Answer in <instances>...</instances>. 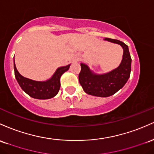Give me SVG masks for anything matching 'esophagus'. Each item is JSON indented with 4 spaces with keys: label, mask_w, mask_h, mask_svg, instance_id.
I'll list each match as a JSON object with an SVG mask.
<instances>
[{
    "label": "esophagus",
    "mask_w": 154,
    "mask_h": 154,
    "mask_svg": "<svg viewBox=\"0 0 154 154\" xmlns=\"http://www.w3.org/2000/svg\"><path fill=\"white\" fill-rule=\"evenodd\" d=\"M79 60H80V59H79V57H76V58H75V61H79Z\"/></svg>",
    "instance_id": "esophagus-1"
}]
</instances>
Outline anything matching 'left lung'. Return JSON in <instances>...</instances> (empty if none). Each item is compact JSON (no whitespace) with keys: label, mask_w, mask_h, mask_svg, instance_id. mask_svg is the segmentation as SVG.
<instances>
[{"label":"left lung","mask_w":154,"mask_h":154,"mask_svg":"<svg viewBox=\"0 0 154 154\" xmlns=\"http://www.w3.org/2000/svg\"><path fill=\"white\" fill-rule=\"evenodd\" d=\"M105 41L119 44L122 47L123 57L120 65L111 71L97 74L87 65L81 63L82 70L79 75V83L86 94L100 97L113 95L125 85L130 76L132 64L128 46L119 40L106 38Z\"/></svg>","instance_id":"1"}]
</instances>
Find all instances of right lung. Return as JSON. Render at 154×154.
Listing matches in <instances>:
<instances>
[{"mask_svg": "<svg viewBox=\"0 0 154 154\" xmlns=\"http://www.w3.org/2000/svg\"><path fill=\"white\" fill-rule=\"evenodd\" d=\"M70 66V64L58 68L49 79L44 82H38L22 76L17 70L14 62V75L19 85L29 96L38 100L50 99L57 94L60 88V78L64 72L68 70Z\"/></svg>", "mask_w": 154, "mask_h": 154, "instance_id": "1", "label": "right lung"}]
</instances>
